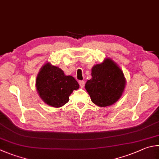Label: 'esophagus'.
<instances>
[{
  "label": "esophagus",
  "instance_id": "34e87169",
  "mask_svg": "<svg viewBox=\"0 0 159 159\" xmlns=\"http://www.w3.org/2000/svg\"><path fill=\"white\" fill-rule=\"evenodd\" d=\"M79 85H80V87L81 88H84V85H85V81H83V80H80L79 82Z\"/></svg>",
  "mask_w": 159,
  "mask_h": 159
}]
</instances>
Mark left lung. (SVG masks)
Returning <instances> with one entry per match:
<instances>
[{
  "mask_svg": "<svg viewBox=\"0 0 159 159\" xmlns=\"http://www.w3.org/2000/svg\"><path fill=\"white\" fill-rule=\"evenodd\" d=\"M92 79L85 88L92 102L100 107L111 106L122 96L126 85L122 71L113 60L106 58L92 69Z\"/></svg>",
  "mask_w": 159,
  "mask_h": 159,
  "instance_id": "obj_1",
  "label": "left lung"
}]
</instances>
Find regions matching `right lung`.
<instances>
[{
	"label": "right lung",
	"mask_w": 159,
	"mask_h": 159,
	"mask_svg": "<svg viewBox=\"0 0 159 159\" xmlns=\"http://www.w3.org/2000/svg\"><path fill=\"white\" fill-rule=\"evenodd\" d=\"M36 88L44 103L59 108L69 102L70 95L79 85L73 76H66L61 69L47 62L37 75Z\"/></svg>",
	"instance_id": "right-lung-1"
}]
</instances>
